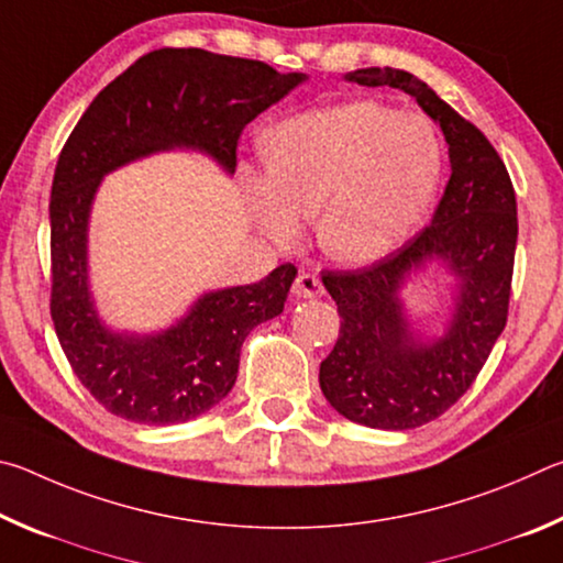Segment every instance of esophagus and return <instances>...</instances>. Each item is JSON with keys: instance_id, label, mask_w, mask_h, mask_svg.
I'll use <instances>...</instances> for the list:
<instances>
[{"instance_id": "1", "label": "esophagus", "mask_w": 563, "mask_h": 563, "mask_svg": "<svg viewBox=\"0 0 563 563\" xmlns=\"http://www.w3.org/2000/svg\"><path fill=\"white\" fill-rule=\"evenodd\" d=\"M322 292H325V288H322L320 278H316V275H310V273H300L292 283V295H295V298H300V300L320 298Z\"/></svg>"}]
</instances>
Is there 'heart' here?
Segmentation results:
<instances>
[{
	"instance_id": "b5f03b06",
	"label": "heart",
	"mask_w": 563,
	"mask_h": 563,
	"mask_svg": "<svg viewBox=\"0 0 563 563\" xmlns=\"http://www.w3.org/2000/svg\"><path fill=\"white\" fill-rule=\"evenodd\" d=\"M265 168L238 166L247 211L280 245L300 241L305 218L330 261L365 268L422 231L442 186L444 148L417 113L377 101L305 111L263 136Z\"/></svg>"
}]
</instances>
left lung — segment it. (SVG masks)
<instances>
[{
  "mask_svg": "<svg viewBox=\"0 0 563 563\" xmlns=\"http://www.w3.org/2000/svg\"><path fill=\"white\" fill-rule=\"evenodd\" d=\"M342 79L405 91L450 146V184L422 233L369 268L322 273L342 318L335 347L320 365L322 395L350 422L415 430L472 387L507 325L517 196L487 136L415 74L367 66ZM432 267L453 278L448 320L434 333L404 298L406 285Z\"/></svg>",
  "mask_w": 563,
  "mask_h": 563,
  "instance_id": "left-lung-1",
  "label": "left lung"
}]
</instances>
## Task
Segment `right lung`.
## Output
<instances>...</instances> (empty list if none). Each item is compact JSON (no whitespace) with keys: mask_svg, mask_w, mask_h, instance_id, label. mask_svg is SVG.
<instances>
[{"mask_svg":"<svg viewBox=\"0 0 563 563\" xmlns=\"http://www.w3.org/2000/svg\"><path fill=\"white\" fill-rule=\"evenodd\" d=\"M305 81L253 59L158 49L101 89L76 123L52 184V320L74 375L111 415L180 424L216 407L235 385L247 332L280 316L298 271L285 263L258 283L206 290L166 328H111L89 275L101 180L168 151L203 154L233 176L241 131Z\"/></svg>","mask_w":563,"mask_h":563,"instance_id":"add662e5","label":"right lung"}]
</instances>
